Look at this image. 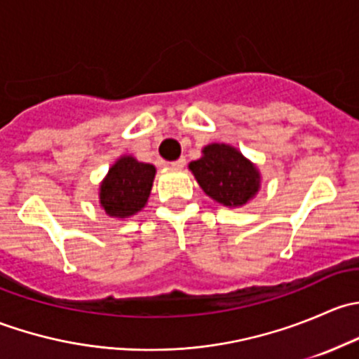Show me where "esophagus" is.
I'll return each instance as SVG.
<instances>
[{"label":"esophagus","mask_w":359,"mask_h":359,"mask_svg":"<svg viewBox=\"0 0 359 359\" xmlns=\"http://www.w3.org/2000/svg\"><path fill=\"white\" fill-rule=\"evenodd\" d=\"M184 165H186V158L184 156L170 163V166H173V168H184Z\"/></svg>","instance_id":"obj_1"}]
</instances>
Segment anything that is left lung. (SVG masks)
<instances>
[{
  "mask_svg": "<svg viewBox=\"0 0 359 359\" xmlns=\"http://www.w3.org/2000/svg\"><path fill=\"white\" fill-rule=\"evenodd\" d=\"M210 198L226 206H243L259 191V172L240 151L226 144H210L189 165Z\"/></svg>",
  "mask_w": 359,
  "mask_h": 359,
  "instance_id": "obj_1",
  "label": "left lung"
}]
</instances>
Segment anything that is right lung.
I'll return each instance as SVG.
<instances>
[{
  "mask_svg": "<svg viewBox=\"0 0 359 359\" xmlns=\"http://www.w3.org/2000/svg\"><path fill=\"white\" fill-rule=\"evenodd\" d=\"M156 168L149 163H140L132 156H123L100 184V206L109 217L133 215L144 208L153 187Z\"/></svg>",
  "mask_w": 359,
  "mask_h": 359,
  "instance_id": "add662e5",
  "label": "right lung"
}]
</instances>
